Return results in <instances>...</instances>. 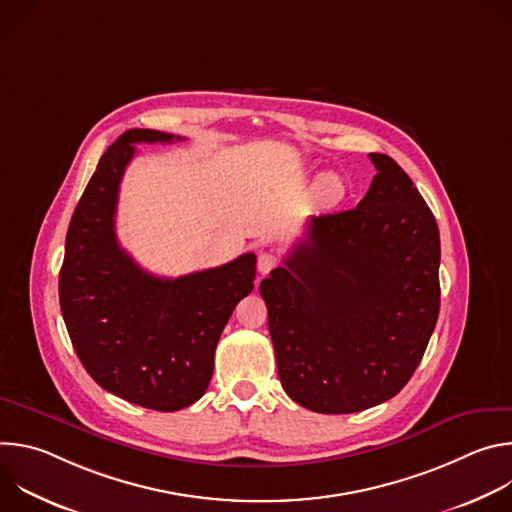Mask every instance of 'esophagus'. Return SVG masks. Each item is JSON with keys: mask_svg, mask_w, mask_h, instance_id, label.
Returning a JSON list of instances; mask_svg holds the SVG:
<instances>
[{"mask_svg": "<svg viewBox=\"0 0 512 512\" xmlns=\"http://www.w3.org/2000/svg\"><path fill=\"white\" fill-rule=\"evenodd\" d=\"M277 263H279V259L273 253H261L257 259V269L261 275H267L277 267Z\"/></svg>", "mask_w": 512, "mask_h": 512, "instance_id": "obj_1", "label": "esophagus"}]
</instances>
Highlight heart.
I'll use <instances>...</instances> for the list:
<instances>
[{"instance_id":"1","label":"heart","mask_w":512,"mask_h":512,"mask_svg":"<svg viewBox=\"0 0 512 512\" xmlns=\"http://www.w3.org/2000/svg\"><path fill=\"white\" fill-rule=\"evenodd\" d=\"M324 184H330V186H334V180H332V178H326V180H324Z\"/></svg>"}]
</instances>
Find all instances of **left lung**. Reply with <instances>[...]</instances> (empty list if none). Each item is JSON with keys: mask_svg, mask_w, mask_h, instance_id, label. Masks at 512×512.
Masks as SVG:
<instances>
[{"mask_svg": "<svg viewBox=\"0 0 512 512\" xmlns=\"http://www.w3.org/2000/svg\"><path fill=\"white\" fill-rule=\"evenodd\" d=\"M377 168L356 208L312 216L306 239L261 281L277 375L316 413L395 397L440 314V231L403 168Z\"/></svg>", "mask_w": 512, "mask_h": 512, "instance_id": "8db88e82", "label": "left lung"}]
</instances>
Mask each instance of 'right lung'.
<instances>
[{
    "instance_id": "add662e5",
    "label": "right lung",
    "mask_w": 512,
    "mask_h": 512,
    "mask_svg": "<svg viewBox=\"0 0 512 512\" xmlns=\"http://www.w3.org/2000/svg\"><path fill=\"white\" fill-rule=\"evenodd\" d=\"M180 135L129 129L97 164L72 212L58 277L62 318L83 367L105 391L156 411L196 403L235 306L253 291L255 255L176 279L143 271L119 245V184L135 143Z\"/></svg>"
}]
</instances>
